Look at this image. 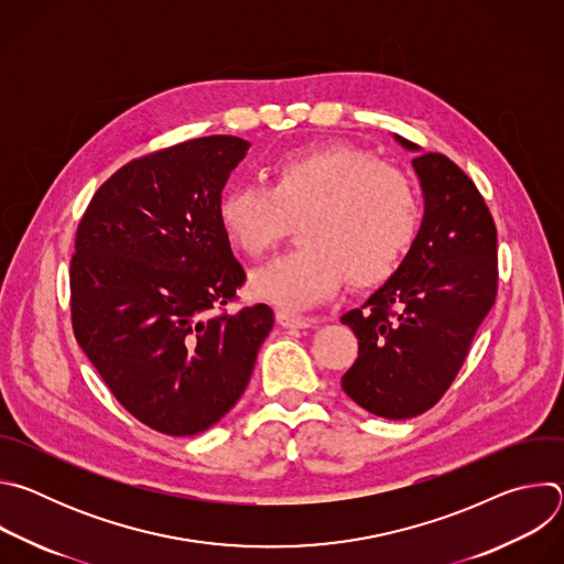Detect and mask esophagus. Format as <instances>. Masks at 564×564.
I'll use <instances>...</instances> for the list:
<instances>
[{"instance_id":"1","label":"esophagus","mask_w":564,"mask_h":564,"mask_svg":"<svg viewBox=\"0 0 564 564\" xmlns=\"http://www.w3.org/2000/svg\"><path fill=\"white\" fill-rule=\"evenodd\" d=\"M276 324L288 328V330H303V328H312L314 326V318L310 316H299V314H290L279 310L276 312Z\"/></svg>"}]
</instances>
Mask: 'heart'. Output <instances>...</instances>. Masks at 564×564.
<instances>
[{"label": "heart", "instance_id": "heart-1", "mask_svg": "<svg viewBox=\"0 0 564 564\" xmlns=\"http://www.w3.org/2000/svg\"><path fill=\"white\" fill-rule=\"evenodd\" d=\"M227 243L248 259L268 257L296 223V252L250 279L252 296L305 310L337 292L388 283L411 257L422 209L413 183L366 149L316 144L285 151L265 167V189L229 185L216 203Z\"/></svg>", "mask_w": 564, "mask_h": 564}]
</instances>
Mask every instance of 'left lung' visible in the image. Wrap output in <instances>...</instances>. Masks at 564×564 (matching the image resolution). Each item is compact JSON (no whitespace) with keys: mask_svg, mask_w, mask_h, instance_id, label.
Wrapping results in <instances>:
<instances>
[{"mask_svg":"<svg viewBox=\"0 0 564 564\" xmlns=\"http://www.w3.org/2000/svg\"><path fill=\"white\" fill-rule=\"evenodd\" d=\"M413 167L424 192L417 243L388 283L341 316L359 339L341 388L386 420L437 404L498 294V229L475 183L444 153H420Z\"/></svg>","mask_w":564,"mask_h":564,"instance_id":"obj_1","label":"left lung"}]
</instances>
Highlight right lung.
Returning a JSON list of instances; mask_svg holds the SVG:
<instances>
[{
    "label": "right lung",
    "mask_w": 564,
    "mask_h": 564,
    "mask_svg": "<svg viewBox=\"0 0 564 564\" xmlns=\"http://www.w3.org/2000/svg\"><path fill=\"white\" fill-rule=\"evenodd\" d=\"M248 149L243 138L207 135L135 158L77 225L75 339L120 404L158 433L187 437L225 417L274 326L265 303L225 310L246 270L216 203Z\"/></svg>",
    "instance_id": "add662e5"
}]
</instances>
